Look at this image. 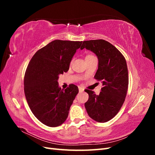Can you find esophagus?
Returning a JSON list of instances; mask_svg holds the SVG:
<instances>
[{"label": "esophagus", "mask_w": 155, "mask_h": 155, "mask_svg": "<svg viewBox=\"0 0 155 155\" xmlns=\"http://www.w3.org/2000/svg\"><path fill=\"white\" fill-rule=\"evenodd\" d=\"M78 88H79V92H83L84 91V88L83 87H79Z\"/></svg>", "instance_id": "34e87169"}]
</instances>
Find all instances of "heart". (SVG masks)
<instances>
[{
    "label": "heart",
    "instance_id": "heart-1",
    "mask_svg": "<svg viewBox=\"0 0 155 155\" xmlns=\"http://www.w3.org/2000/svg\"><path fill=\"white\" fill-rule=\"evenodd\" d=\"M89 56H92L91 55H87V57H89Z\"/></svg>",
    "mask_w": 155,
    "mask_h": 155
}]
</instances>
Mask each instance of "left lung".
Segmentation results:
<instances>
[{
	"mask_svg": "<svg viewBox=\"0 0 155 155\" xmlns=\"http://www.w3.org/2000/svg\"><path fill=\"white\" fill-rule=\"evenodd\" d=\"M85 48L97 55L98 68L94 78L103 85L99 95L85 90L89 96L85 109L94 120L107 122L118 114L125 100L129 85L126 61L114 46L104 39L83 41L81 50Z\"/></svg>",
	"mask_w": 155,
	"mask_h": 155,
	"instance_id": "1",
	"label": "left lung"
}]
</instances>
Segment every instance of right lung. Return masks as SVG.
I'll use <instances>...</instances> for the list:
<instances>
[{
  "label": "right lung",
  "mask_w": 155,
  "mask_h": 155,
  "mask_svg": "<svg viewBox=\"0 0 155 155\" xmlns=\"http://www.w3.org/2000/svg\"><path fill=\"white\" fill-rule=\"evenodd\" d=\"M81 44L82 41H51L37 51L27 67L24 79L26 101L32 113L48 127H58L64 122L79 92L74 84L63 90L58 80L60 74L68 70Z\"/></svg>",
  "instance_id": "add662e5"
}]
</instances>
